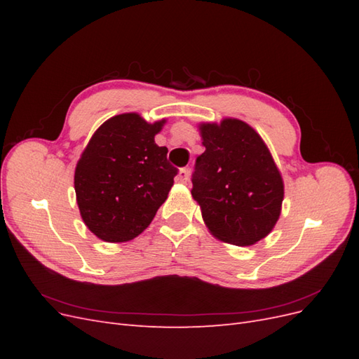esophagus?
I'll return each instance as SVG.
<instances>
[{
  "mask_svg": "<svg viewBox=\"0 0 359 359\" xmlns=\"http://www.w3.org/2000/svg\"><path fill=\"white\" fill-rule=\"evenodd\" d=\"M189 175H190V172H189L187 168L180 169V172H178V181L180 182H187L189 181Z\"/></svg>",
  "mask_w": 359,
  "mask_h": 359,
  "instance_id": "esophagus-1",
  "label": "esophagus"
}]
</instances>
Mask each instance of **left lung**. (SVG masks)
<instances>
[{
  "label": "left lung",
  "mask_w": 359,
  "mask_h": 359,
  "mask_svg": "<svg viewBox=\"0 0 359 359\" xmlns=\"http://www.w3.org/2000/svg\"><path fill=\"white\" fill-rule=\"evenodd\" d=\"M203 153L196 158L191 196L217 240L252 245L276 226L283 178L262 137L241 119L199 124Z\"/></svg>",
  "instance_id": "left-lung-1"
}]
</instances>
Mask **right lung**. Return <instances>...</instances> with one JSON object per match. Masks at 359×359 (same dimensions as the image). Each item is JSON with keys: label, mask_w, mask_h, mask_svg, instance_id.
I'll list each match as a JSON object with an SVG mask.
<instances>
[{"label": "right lung", "mask_w": 359, "mask_h": 359, "mask_svg": "<svg viewBox=\"0 0 359 359\" xmlns=\"http://www.w3.org/2000/svg\"><path fill=\"white\" fill-rule=\"evenodd\" d=\"M165 123L149 124L135 112L115 115L83 149L74 170L76 201L83 223L100 240H133L168 199L178 169L154 140Z\"/></svg>", "instance_id": "1"}]
</instances>
